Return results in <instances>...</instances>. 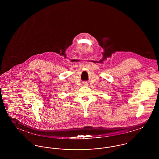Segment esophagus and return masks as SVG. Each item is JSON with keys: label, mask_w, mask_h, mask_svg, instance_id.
<instances>
[{"label": "esophagus", "mask_w": 159, "mask_h": 159, "mask_svg": "<svg viewBox=\"0 0 159 159\" xmlns=\"http://www.w3.org/2000/svg\"><path fill=\"white\" fill-rule=\"evenodd\" d=\"M88 84V83L87 82H84L83 83V85L84 86H87Z\"/></svg>", "instance_id": "34e87169"}]
</instances>
